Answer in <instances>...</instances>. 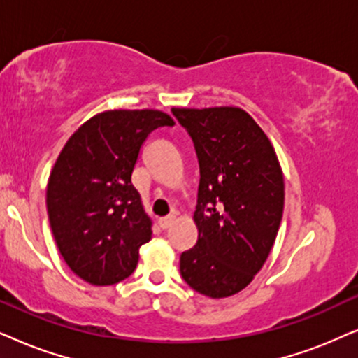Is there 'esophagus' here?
Instances as JSON below:
<instances>
[{
  "label": "esophagus",
  "instance_id": "34e87169",
  "mask_svg": "<svg viewBox=\"0 0 358 358\" xmlns=\"http://www.w3.org/2000/svg\"><path fill=\"white\" fill-rule=\"evenodd\" d=\"M173 221H175V217L173 216H166V217H162V219H159V226H160V229H169L171 224H173Z\"/></svg>",
  "mask_w": 358,
  "mask_h": 358
}]
</instances>
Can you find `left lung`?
<instances>
[{"label": "left lung", "instance_id": "left-lung-1", "mask_svg": "<svg viewBox=\"0 0 358 358\" xmlns=\"http://www.w3.org/2000/svg\"><path fill=\"white\" fill-rule=\"evenodd\" d=\"M199 164L198 242L180 257L194 292L227 298L264 266L283 216V171L275 149L244 109L171 108Z\"/></svg>", "mask_w": 358, "mask_h": 358}]
</instances>
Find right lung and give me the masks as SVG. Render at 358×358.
<instances>
[{
	"mask_svg": "<svg viewBox=\"0 0 358 358\" xmlns=\"http://www.w3.org/2000/svg\"><path fill=\"white\" fill-rule=\"evenodd\" d=\"M173 124L157 109L104 111L62 149L47 183V213L62 257L87 283L106 287L136 270L152 221L132 170L147 136Z\"/></svg>",
	"mask_w": 358,
	"mask_h": 358,
	"instance_id": "obj_1",
	"label": "right lung"
}]
</instances>
